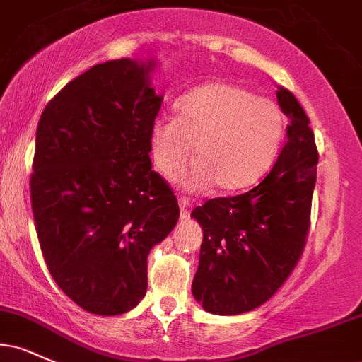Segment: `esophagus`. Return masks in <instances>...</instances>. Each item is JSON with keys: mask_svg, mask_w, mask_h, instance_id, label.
<instances>
[{"mask_svg": "<svg viewBox=\"0 0 362 362\" xmlns=\"http://www.w3.org/2000/svg\"><path fill=\"white\" fill-rule=\"evenodd\" d=\"M178 206H180L182 218H189L190 207H192V202H190L189 197H178Z\"/></svg>", "mask_w": 362, "mask_h": 362, "instance_id": "1", "label": "esophagus"}]
</instances>
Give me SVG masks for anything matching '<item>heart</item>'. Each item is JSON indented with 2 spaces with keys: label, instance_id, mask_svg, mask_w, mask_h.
Instances as JSON below:
<instances>
[{
  "label": "heart",
  "instance_id": "1",
  "mask_svg": "<svg viewBox=\"0 0 362 362\" xmlns=\"http://www.w3.org/2000/svg\"><path fill=\"white\" fill-rule=\"evenodd\" d=\"M286 134V115L271 98L250 88L214 81L178 102L177 115H160L149 131L153 163L175 178L194 153L184 185L201 190L216 184L238 190L255 184L272 167Z\"/></svg>",
  "mask_w": 362,
  "mask_h": 362
}]
</instances>
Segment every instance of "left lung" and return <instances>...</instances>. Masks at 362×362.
Here are the masks:
<instances>
[{
	"mask_svg": "<svg viewBox=\"0 0 362 362\" xmlns=\"http://www.w3.org/2000/svg\"><path fill=\"white\" fill-rule=\"evenodd\" d=\"M288 139L259 185L195 207L202 228L192 294L214 315H240L271 300L296 267L310 228L318 151L310 119L289 90H277Z\"/></svg>",
	"mask_w": 362,
	"mask_h": 362,
	"instance_id": "left-lung-1",
	"label": "left lung"
}]
</instances>
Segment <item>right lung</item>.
Segmentation results:
<instances>
[{
  "label": "right lung",
  "mask_w": 362,
  "mask_h": 362,
  "mask_svg": "<svg viewBox=\"0 0 362 362\" xmlns=\"http://www.w3.org/2000/svg\"><path fill=\"white\" fill-rule=\"evenodd\" d=\"M153 69V59L95 64L45 105L37 126L30 195L45 264L66 296L103 317L143 300L149 250L180 214L149 160L163 102Z\"/></svg>",
  "instance_id": "obj_1"
}]
</instances>
